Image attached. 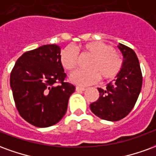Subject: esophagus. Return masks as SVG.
I'll list each match as a JSON object with an SVG mask.
<instances>
[{
	"label": "esophagus",
	"instance_id": "obj_1",
	"mask_svg": "<svg viewBox=\"0 0 156 156\" xmlns=\"http://www.w3.org/2000/svg\"><path fill=\"white\" fill-rule=\"evenodd\" d=\"M85 89H86V88H83V87H78V86L76 87V91H78V92H83V91H84Z\"/></svg>",
	"mask_w": 156,
	"mask_h": 156
}]
</instances>
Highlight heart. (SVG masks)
Listing matches in <instances>:
<instances>
[{"label": "heart", "instance_id": "1", "mask_svg": "<svg viewBox=\"0 0 156 156\" xmlns=\"http://www.w3.org/2000/svg\"><path fill=\"white\" fill-rule=\"evenodd\" d=\"M81 58L90 56L86 63L88 69L80 70L71 75V81L75 84L86 86L102 80L108 81L116 78L122 68L120 54L110 45L100 41H89L82 44L76 50L73 47L68 46L60 52V63L65 70H75Z\"/></svg>", "mask_w": 156, "mask_h": 156}]
</instances>
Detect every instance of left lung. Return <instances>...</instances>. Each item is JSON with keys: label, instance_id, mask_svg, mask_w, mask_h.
<instances>
[{"label": "left lung", "instance_id": "left-lung-1", "mask_svg": "<svg viewBox=\"0 0 156 156\" xmlns=\"http://www.w3.org/2000/svg\"><path fill=\"white\" fill-rule=\"evenodd\" d=\"M124 56L123 67L115 81L98 88L99 98L92 103V112L102 119L118 121L134 108L142 87V73L136 53L124 44L118 46Z\"/></svg>", "mask_w": 156, "mask_h": 156}]
</instances>
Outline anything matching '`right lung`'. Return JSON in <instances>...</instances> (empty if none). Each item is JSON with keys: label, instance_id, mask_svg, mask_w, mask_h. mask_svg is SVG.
I'll use <instances>...</instances> for the list:
<instances>
[{"label": "right lung", "instance_id": "add662e5", "mask_svg": "<svg viewBox=\"0 0 156 156\" xmlns=\"http://www.w3.org/2000/svg\"><path fill=\"white\" fill-rule=\"evenodd\" d=\"M60 48L54 44L26 51L10 75L16 108L26 121L45 128L63 117L75 86L66 82L60 63Z\"/></svg>", "mask_w": 156, "mask_h": 156}]
</instances>
